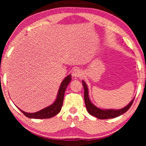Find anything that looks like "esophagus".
Returning <instances> with one entry per match:
<instances>
[{
    "mask_svg": "<svg viewBox=\"0 0 146 146\" xmlns=\"http://www.w3.org/2000/svg\"><path fill=\"white\" fill-rule=\"evenodd\" d=\"M71 75H72L73 77H80L82 76L83 73L82 70H80V69H75L72 71Z\"/></svg>",
    "mask_w": 146,
    "mask_h": 146,
    "instance_id": "1",
    "label": "esophagus"
}]
</instances>
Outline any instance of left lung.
Segmentation results:
<instances>
[{
	"label": "left lung",
	"instance_id": "left-lung-1",
	"mask_svg": "<svg viewBox=\"0 0 146 146\" xmlns=\"http://www.w3.org/2000/svg\"><path fill=\"white\" fill-rule=\"evenodd\" d=\"M82 85L83 86V88H84V99L86 110L91 115L97 117L99 119H112V118H115L121 115L123 113H125L129 109L130 107L132 106L134 100V98L127 106H125L124 108H121V109H102V108L96 107L95 105L92 104L90 99L89 98L87 85L83 80H82Z\"/></svg>",
	"mask_w": 146,
	"mask_h": 146
}]
</instances>
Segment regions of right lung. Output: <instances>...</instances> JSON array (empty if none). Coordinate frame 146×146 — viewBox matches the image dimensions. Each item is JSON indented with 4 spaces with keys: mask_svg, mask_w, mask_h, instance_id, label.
Here are the masks:
<instances>
[{
    "mask_svg": "<svg viewBox=\"0 0 146 146\" xmlns=\"http://www.w3.org/2000/svg\"><path fill=\"white\" fill-rule=\"evenodd\" d=\"M71 80V75H68L66 78H65L63 82H61L60 88L57 94L56 99L54 102L52 104H51L49 106L46 107L43 109L39 110L38 111H36L35 113H27L26 111H24L23 110H21L19 108V110H20L22 113H23L24 115L27 117L30 118V119H49V118H51L54 117L56 115L58 114L61 111L62 105L63 103V99H64V92L66 90V88L67 87L68 85L69 84Z\"/></svg>",
    "mask_w": 146,
    "mask_h": 146,
    "instance_id": "obj_1",
    "label": "right lung"
}]
</instances>
